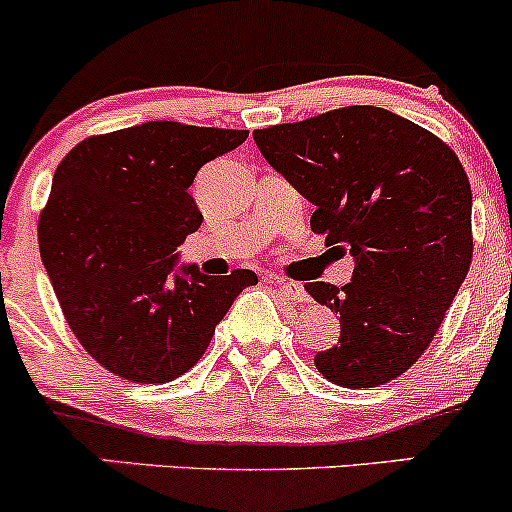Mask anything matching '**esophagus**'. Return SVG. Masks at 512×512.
I'll return each mask as SVG.
<instances>
[{
  "instance_id": "obj_1",
  "label": "esophagus",
  "mask_w": 512,
  "mask_h": 512,
  "mask_svg": "<svg viewBox=\"0 0 512 512\" xmlns=\"http://www.w3.org/2000/svg\"><path fill=\"white\" fill-rule=\"evenodd\" d=\"M273 283H276L278 291L286 295L288 300H293V303H305V300H308V295H305L303 286H300V283L286 281V278H273Z\"/></svg>"
}]
</instances>
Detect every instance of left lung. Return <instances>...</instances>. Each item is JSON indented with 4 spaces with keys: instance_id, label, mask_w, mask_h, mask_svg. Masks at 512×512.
<instances>
[{
    "instance_id": "left-lung-1",
    "label": "left lung",
    "mask_w": 512,
    "mask_h": 512,
    "mask_svg": "<svg viewBox=\"0 0 512 512\" xmlns=\"http://www.w3.org/2000/svg\"><path fill=\"white\" fill-rule=\"evenodd\" d=\"M254 140L315 204L310 229L355 256L342 288L305 286L340 315V340L315 355L318 372L350 389L404 374L434 340L473 258L471 184L456 152L374 105L254 130Z\"/></svg>"
}]
</instances>
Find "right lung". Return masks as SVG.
Wrapping results in <instances>:
<instances>
[{"instance_id":"1","label":"right lung","mask_w":512,"mask_h":512,"mask_svg":"<svg viewBox=\"0 0 512 512\" xmlns=\"http://www.w3.org/2000/svg\"><path fill=\"white\" fill-rule=\"evenodd\" d=\"M249 130L152 120L78 142L56 167L39 251L83 350L118 377L172 382L207 352L254 271L175 273L177 246L202 226L189 194L199 167Z\"/></svg>"}]
</instances>
